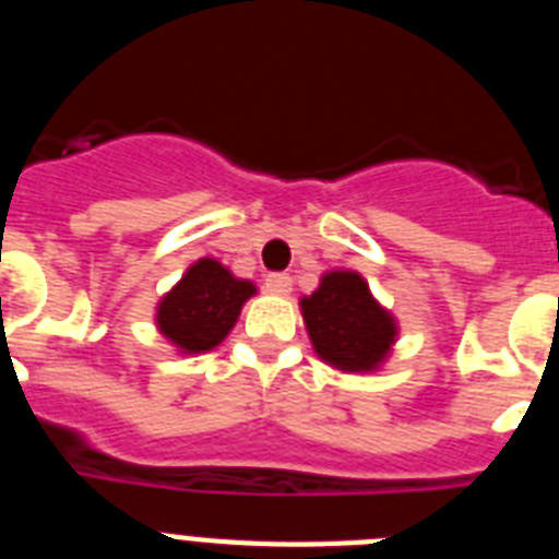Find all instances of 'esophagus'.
Masks as SVG:
<instances>
[{"instance_id": "1", "label": "esophagus", "mask_w": 559, "mask_h": 559, "mask_svg": "<svg viewBox=\"0 0 559 559\" xmlns=\"http://www.w3.org/2000/svg\"><path fill=\"white\" fill-rule=\"evenodd\" d=\"M265 290L274 296H288L294 290V280L288 274H269L265 276Z\"/></svg>"}]
</instances>
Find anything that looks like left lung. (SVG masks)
Segmentation results:
<instances>
[{
    "mask_svg": "<svg viewBox=\"0 0 559 559\" xmlns=\"http://www.w3.org/2000/svg\"><path fill=\"white\" fill-rule=\"evenodd\" d=\"M299 308L316 355L341 372H374L392 353L397 322L355 271H328Z\"/></svg>",
    "mask_w": 559,
    "mask_h": 559,
    "instance_id": "8db88e82",
    "label": "left lung"
}]
</instances>
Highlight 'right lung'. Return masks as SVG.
Masks as SVG:
<instances>
[{"label": "right lung", "instance_id": "1", "mask_svg": "<svg viewBox=\"0 0 559 559\" xmlns=\"http://www.w3.org/2000/svg\"><path fill=\"white\" fill-rule=\"evenodd\" d=\"M254 294V283L237 280L212 257H201L162 296L156 308V328L179 353H210L229 335L246 299Z\"/></svg>", "mask_w": 559, "mask_h": 559}]
</instances>
